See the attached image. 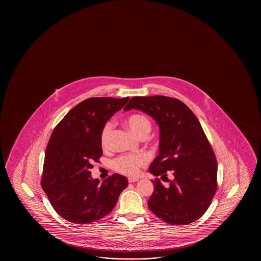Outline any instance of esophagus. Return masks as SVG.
Wrapping results in <instances>:
<instances>
[{
    "label": "esophagus",
    "instance_id": "obj_1",
    "mask_svg": "<svg viewBox=\"0 0 261 261\" xmlns=\"http://www.w3.org/2000/svg\"><path fill=\"white\" fill-rule=\"evenodd\" d=\"M139 178L137 177H128V183H134V182H137L138 181Z\"/></svg>",
    "mask_w": 261,
    "mask_h": 261
}]
</instances>
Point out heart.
<instances>
[{
  "mask_svg": "<svg viewBox=\"0 0 261 261\" xmlns=\"http://www.w3.org/2000/svg\"><path fill=\"white\" fill-rule=\"evenodd\" d=\"M128 128L133 130V133L138 136L139 138L146 137L152 128V124L148 117L143 115H133L128 117L126 120ZM113 123L108 121L105 124L100 133V145L102 148H108L110 144L112 132H113ZM146 158L144 155H123L118 156L113 161V168L127 175H135L139 172L141 167L146 164Z\"/></svg>",
  "mask_w": 261,
  "mask_h": 261,
  "instance_id": "heart-1",
  "label": "heart"
}]
</instances>
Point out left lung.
Instances as JSON below:
<instances>
[{
    "label": "left lung",
    "mask_w": 261,
    "mask_h": 261,
    "mask_svg": "<svg viewBox=\"0 0 261 261\" xmlns=\"http://www.w3.org/2000/svg\"><path fill=\"white\" fill-rule=\"evenodd\" d=\"M138 109L153 117L161 130L160 154L149 172L166 178L152 180L150 210L171 225H188L207 211L217 191V162L194 113L181 100L166 96L133 97L124 111ZM172 172L169 180L166 172ZM164 181V180H163Z\"/></svg>",
    "instance_id": "obj_1"
}]
</instances>
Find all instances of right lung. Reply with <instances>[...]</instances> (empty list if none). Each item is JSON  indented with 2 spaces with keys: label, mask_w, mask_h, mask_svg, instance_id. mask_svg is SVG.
Segmentation results:
<instances>
[{
  "label": "right lung",
  "mask_w": 261,
  "mask_h": 261,
  "mask_svg": "<svg viewBox=\"0 0 261 261\" xmlns=\"http://www.w3.org/2000/svg\"><path fill=\"white\" fill-rule=\"evenodd\" d=\"M129 98H89L67 113L51 134L44 154L41 186L55 211L74 224L100 220L114 209L127 178L114 173L100 184L92 179V162L102 149L100 133Z\"/></svg>",
  "instance_id": "right-lung-1"
}]
</instances>
